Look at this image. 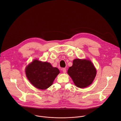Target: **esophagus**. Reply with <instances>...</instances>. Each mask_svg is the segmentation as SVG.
I'll return each mask as SVG.
<instances>
[{"mask_svg":"<svg viewBox=\"0 0 121 121\" xmlns=\"http://www.w3.org/2000/svg\"><path fill=\"white\" fill-rule=\"evenodd\" d=\"M62 70V72H63V73H66V69L63 68Z\"/></svg>","mask_w":121,"mask_h":121,"instance_id":"34e87169","label":"esophagus"}]
</instances>
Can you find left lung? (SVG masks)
Wrapping results in <instances>:
<instances>
[{"label":"left lung","mask_w":121,"mask_h":121,"mask_svg":"<svg viewBox=\"0 0 121 121\" xmlns=\"http://www.w3.org/2000/svg\"><path fill=\"white\" fill-rule=\"evenodd\" d=\"M68 73L76 86L85 88L93 82L96 70L90 60L75 59L73 60L72 66L68 69Z\"/></svg>","instance_id":"obj_1"}]
</instances>
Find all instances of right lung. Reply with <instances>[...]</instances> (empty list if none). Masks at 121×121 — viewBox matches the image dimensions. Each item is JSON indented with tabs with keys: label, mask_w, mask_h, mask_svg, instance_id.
<instances>
[{
	"label": "right lung",
	"mask_w": 121,
	"mask_h": 121,
	"mask_svg": "<svg viewBox=\"0 0 121 121\" xmlns=\"http://www.w3.org/2000/svg\"><path fill=\"white\" fill-rule=\"evenodd\" d=\"M26 76L31 83L39 89L45 90L51 86L60 73L57 68L50 63L34 60L25 70Z\"/></svg>",
	"instance_id": "1"
}]
</instances>
